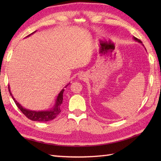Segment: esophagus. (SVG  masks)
Wrapping results in <instances>:
<instances>
[{
	"label": "esophagus",
	"instance_id": "esophagus-1",
	"mask_svg": "<svg viewBox=\"0 0 161 161\" xmlns=\"http://www.w3.org/2000/svg\"><path fill=\"white\" fill-rule=\"evenodd\" d=\"M80 77V80H84V75H80V77Z\"/></svg>",
	"mask_w": 161,
	"mask_h": 161
}]
</instances>
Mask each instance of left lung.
<instances>
[{
  "mask_svg": "<svg viewBox=\"0 0 161 161\" xmlns=\"http://www.w3.org/2000/svg\"><path fill=\"white\" fill-rule=\"evenodd\" d=\"M133 39H134L135 41H136V42H138V43H142V42H141V40H139V39H138L137 38H136L135 36H133ZM142 46H143V44H142Z\"/></svg>",
  "mask_w": 161,
  "mask_h": 161,
  "instance_id": "left-lung-1",
  "label": "left lung"
}]
</instances>
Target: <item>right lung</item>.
<instances>
[{"label": "right lung", "instance_id": "add662e5", "mask_svg": "<svg viewBox=\"0 0 161 161\" xmlns=\"http://www.w3.org/2000/svg\"><path fill=\"white\" fill-rule=\"evenodd\" d=\"M35 32H36V31L32 32V34H30V35H29L27 36H30V35H32V34H34ZM69 84H70V83L68 84L65 87L66 88L68 85H69ZM8 88H9V92L10 93V95L12 96L13 100L14 101L15 104L17 106V107L20 109V111H21L27 118H29L30 119H31V120L38 121V122L50 121V120H52V119L55 118L57 116L60 114V112H61L60 107L63 102V93L64 91V88L59 92V93L58 94L57 97L55 100V103H54L53 108H51L50 110L32 111V110H30V109L24 108L21 104H19V102L15 100V98L14 97L12 93H11V91H10L9 86H8Z\"/></svg>", "mask_w": 161, "mask_h": 161}]
</instances>
